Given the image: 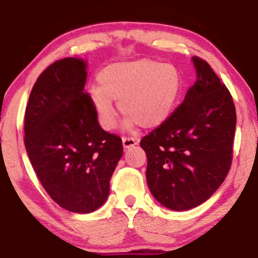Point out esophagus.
Listing matches in <instances>:
<instances>
[{
	"instance_id": "esophagus-1",
	"label": "esophagus",
	"mask_w": 258,
	"mask_h": 258,
	"mask_svg": "<svg viewBox=\"0 0 258 258\" xmlns=\"http://www.w3.org/2000/svg\"><path fill=\"white\" fill-rule=\"evenodd\" d=\"M137 143H138V139L136 138H130V137L122 138V146L125 149H130V148L137 146Z\"/></svg>"
}]
</instances>
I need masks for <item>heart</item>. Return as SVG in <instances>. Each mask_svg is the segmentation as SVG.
<instances>
[{"instance_id": "heart-1", "label": "heart", "mask_w": 258, "mask_h": 258, "mask_svg": "<svg viewBox=\"0 0 258 258\" xmlns=\"http://www.w3.org/2000/svg\"><path fill=\"white\" fill-rule=\"evenodd\" d=\"M97 80L99 86L90 88V100L105 131L115 125L112 99H119L128 123L153 128L170 117L183 90V76L176 65L152 59L106 65Z\"/></svg>"}]
</instances>
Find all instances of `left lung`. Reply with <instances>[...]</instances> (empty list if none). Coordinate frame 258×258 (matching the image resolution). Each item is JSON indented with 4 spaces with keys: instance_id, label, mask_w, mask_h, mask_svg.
Listing matches in <instances>:
<instances>
[{
    "instance_id": "obj_1",
    "label": "left lung",
    "mask_w": 258,
    "mask_h": 258,
    "mask_svg": "<svg viewBox=\"0 0 258 258\" xmlns=\"http://www.w3.org/2000/svg\"><path fill=\"white\" fill-rule=\"evenodd\" d=\"M191 60L197 81L183 103L141 141L150 193L173 211L205 203L223 183L233 158L232 96L205 60Z\"/></svg>"
}]
</instances>
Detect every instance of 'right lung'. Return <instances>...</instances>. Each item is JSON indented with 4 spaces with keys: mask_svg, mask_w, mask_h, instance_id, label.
I'll return each instance as SVG.
<instances>
[{
    "mask_svg": "<svg viewBox=\"0 0 258 258\" xmlns=\"http://www.w3.org/2000/svg\"><path fill=\"white\" fill-rule=\"evenodd\" d=\"M87 61L64 58L38 76L25 110L24 143L41 184L59 206L90 214L106 201L122 142L99 126L85 93Z\"/></svg>",
    "mask_w": 258,
    "mask_h": 258,
    "instance_id": "obj_1",
    "label": "right lung"
}]
</instances>
